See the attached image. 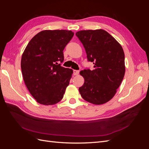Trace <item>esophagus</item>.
Here are the masks:
<instances>
[{"mask_svg":"<svg viewBox=\"0 0 149 149\" xmlns=\"http://www.w3.org/2000/svg\"><path fill=\"white\" fill-rule=\"evenodd\" d=\"M79 70H73V74L74 76L78 75L79 74Z\"/></svg>","mask_w":149,"mask_h":149,"instance_id":"34e87169","label":"esophagus"}]
</instances>
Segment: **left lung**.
Wrapping results in <instances>:
<instances>
[{"label": "left lung", "mask_w": 149, "mask_h": 149, "mask_svg": "<svg viewBox=\"0 0 149 149\" xmlns=\"http://www.w3.org/2000/svg\"><path fill=\"white\" fill-rule=\"evenodd\" d=\"M76 35L83 45L88 61L94 65L93 70L80 71L84 83L79 91L85 101L102 104L114 96L124 78L125 66L123 47L102 29L81 30Z\"/></svg>", "instance_id": "left-lung-1"}]
</instances>
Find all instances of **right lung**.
I'll return each mask as SVG.
<instances>
[{"instance_id":"obj_1","label":"right lung","mask_w":149,"mask_h":149,"mask_svg":"<svg viewBox=\"0 0 149 149\" xmlns=\"http://www.w3.org/2000/svg\"><path fill=\"white\" fill-rule=\"evenodd\" d=\"M73 35L71 30L41 31L31 39L22 54L21 68L25 84L41 104H55L63 97L73 71L60 63L63 61V51Z\"/></svg>"}]
</instances>
